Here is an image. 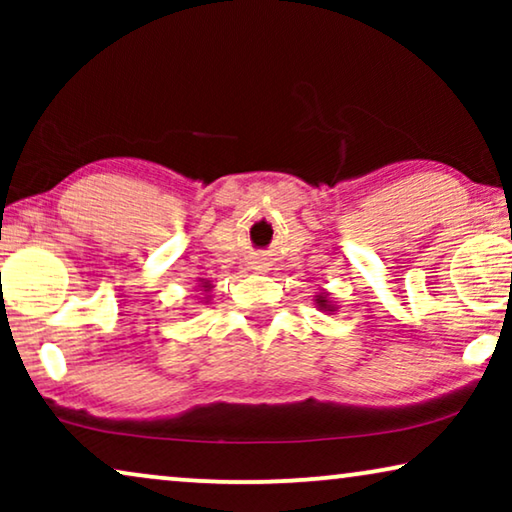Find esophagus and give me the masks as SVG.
Wrapping results in <instances>:
<instances>
[{
  "instance_id": "1",
  "label": "esophagus",
  "mask_w": 512,
  "mask_h": 512,
  "mask_svg": "<svg viewBox=\"0 0 512 512\" xmlns=\"http://www.w3.org/2000/svg\"><path fill=\"white\" fill-rule=\"evenodd\" d=\"M256 270H261V272H265V265H256Z\"/></svg>"
}]
</instances>
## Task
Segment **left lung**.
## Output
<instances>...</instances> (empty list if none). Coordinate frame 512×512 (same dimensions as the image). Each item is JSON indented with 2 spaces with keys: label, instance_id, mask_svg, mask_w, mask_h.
<instances>
[{
  "label": "left lung",
  "instance_id": "obj_1",
  "mask_svg": "<svg viewBox=\"0 0 512 512\" xmlns=\"http://www.w3.org/2000/svg\"><path fill=\"white\" fill-rule=\"evenodd\" d=\"M314 303H317V307L321 312H335L338 310V305H333V300L328 293H319V296H314Z\"/></svg>",
  "mask_w": 512,
  "mask_h": 512
}]
</instances>
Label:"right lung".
I'll list each match as a JSON object with an SVG mask.
<instances>
[{"label": "right lung", "instance_id": "right-lung-1", "mask_svg": "<svg viewBox=\"0 0 512 512\" xmlns=\"http://www.w3.org/2000/svg\"><path fill=\"white\" fill-rule=\"evenodd\" d=\"M200 286H202V291H205V293L212 291V284H209L207 279H200Z\"/></svg>", "mask_w": 512, "mask_h": 512}]
</instances>
